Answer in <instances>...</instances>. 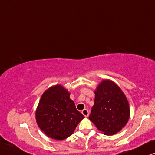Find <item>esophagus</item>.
<instances>
[{"label": "esophagus", "mask_w": 155, "mask_h": 155, "mask_svg": "<svg viewBox=\"0 0 155 155\" xmlns=\"http://www.w3.org/2000/svg\"><path fill=\"white\" fill-rule=\"evenodd\" d=\"M81 113L85 117H88V114H89V112H88V110H87V109H84V110H82Z\"/></svg>", "instance_id": "1"}]
</instances>
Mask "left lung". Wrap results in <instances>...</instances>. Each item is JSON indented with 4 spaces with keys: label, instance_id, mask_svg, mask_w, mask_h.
I'll return each instance as SVG.
<instances>
[{
    "label": "left lung",
    "instance_id": "left-lung-1",
    "mask_svg": "<svg viewBox=\"0 0 155 155\" xmlns=\"http://www.w3.org/2000/svg\"><path fill=\"white\" fill-rule=\"evenodd\" d=\"M94 93V105L89 120L104 135H115L129 120L130 107L126 96L110 80L101 82Z\"/></svg>",
    "mask_w": 155,
    "mask_h": 155
}]
</instances>
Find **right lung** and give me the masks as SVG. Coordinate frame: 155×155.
Here are the masks:
<instances>
[{
  "mask_svg": "<svg viewBox=\"0 0 155 155\" xmlns=\"http://www.w3.org/2000/svg\"><path fill=\"white\" fill-rule=\"evenodd\" d=\"M70 93L61 85L45 91L36 110L38 126L52 139L63 140L74 133L84 116L76 110Z\"/></svg>",
  "mask_w": 155,
  "mask_h": 155,
  "instance_id": "1",
  "label": "right lung"
}]
</instances>
